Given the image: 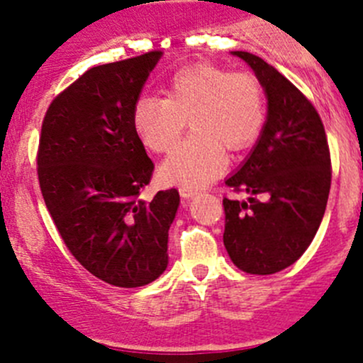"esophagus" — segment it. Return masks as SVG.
Here are the masks:
<instances>
[{
    "label": "esophagus",
    "mask_w": 363,
    "mask_h": 363,
    "mask_svg": "<svg viewBox=\"0 0 363 363\" xmlns=\"http://www.w3.org/2000/svg\"><path fill=\"white\" fill-rule=\"evenodd\" d=\"M179 193H181L182 199L188 200V199H191V196H195V195H196V189H193V188H186V186H182V188L179 189Z\"/></svg>",
    "instance_id": "esophagus-1"
}]
</instances>
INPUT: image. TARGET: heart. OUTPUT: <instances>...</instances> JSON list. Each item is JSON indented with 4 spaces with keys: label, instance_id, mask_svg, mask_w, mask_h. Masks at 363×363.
<instances>
[{
    "label": "heart",
    "instance_id": "heart-1",
    "mask_svg": "<svg viewBox=\"0 0 363 363\" xmlns=\"http://www.w3.org/2000/svg\"><path fill=\"white\" fill-rule=\"evenodd\" d=\"M163 94L135 100L131 121L140 140L155 152L170 151L161 167L167 181L202 188L226 168V152L255 144L267 121L265 91L252 73L216 65H189L164 82Z\"/></svg>",
    "mask_w": 363,
    "mask_h": 363
}]
</instances>
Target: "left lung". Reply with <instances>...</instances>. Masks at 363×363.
<instances>
[{"instance_id":"left-lung-1","label":"left lung","mask_w":363,"mask_h":363,"mask_svg":"<svg viewBox=\"0 0 363 363\" xmlns=\"http://www.w3.org/2000/svg\"><path fill=\"white\" fill-rule=\"evenodd\" d=\"M233 54L255 69L269 112L251 155L226 179L247 200L223 199V242L240 270L267 276L313 242L330 193V149L320 113L286 77L255 54Z\"/></svg>"}]
</instances>
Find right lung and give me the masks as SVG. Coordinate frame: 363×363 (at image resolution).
<instances>
[{
    "instance_id": "obj_1",
    "label": "right lung",
    "mask_w": 363,
    "mask_h": 363,
    "mask_svg": "<svg viewBox=\"0 0 363 363\" xmlns=\"http://www.w3.org/2000/svg\"><path fill=\"white\" fill-rule=\"evenodd\" d=\"M161 50L87 69L47 108L36 172L49 214L77 262L112 286H145L168 265L177 189L151 202L155 163L131 121Z\"/></svg>"
}]
</instances>
